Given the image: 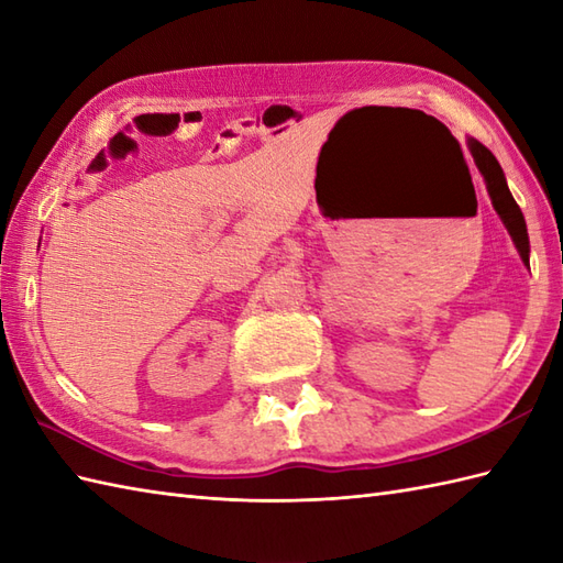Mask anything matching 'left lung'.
<instances>
[{
  "mask_svg": "<svg viewBox=\"0 0 563 563\" xmlns=\"http://www.w3.org/2000/svg\"><path fill=\"white\" fill-rule=\"evenodd\" d=\"M470 150L474 154V162L479 166V172L484 174V181L488 188V196H492V202L496 212L500 214V220L508 227V232L512 236V242H516L520 256L525 261V266H530V239H528V227H525V218L518 208L516 198L510 196L508 184H506V176L504 169H500V164L496 162V157L492 152H488L479 140H470Z\"/></svg>",
  "mask_w": 563,
  "mask_h": 563,
  "instance_id": "8db88e82",
  "label": "left lung"
}]
</instances>
